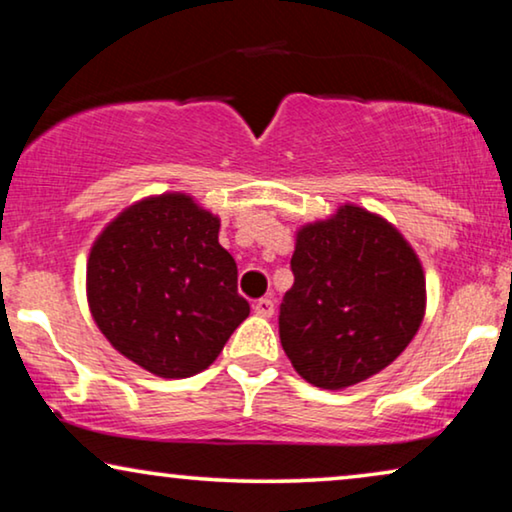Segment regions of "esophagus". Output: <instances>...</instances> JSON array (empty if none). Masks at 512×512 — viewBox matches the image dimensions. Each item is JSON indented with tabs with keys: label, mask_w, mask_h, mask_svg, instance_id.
Instances as JSON below:
<instances>
[{
	"label": "esophagus",
	"mask_w": 512,
	"mask_h": 512,
	"mask_svg": "<svg viewBox=\"0 0 512 512\" xmlns=\"http://www.w3.org/2000/svg\"><path fill=\"white\" fill-rule=\"evenodd\" d=\"M254 312L258 314V317H272V314H275V303H272L270 298H261V300H256Z\"/></svg>",
	"instance_id": "34e87169"
}]
</instances>
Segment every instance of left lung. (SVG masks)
<instances>
[{
	"instance_id": "8db88e82",
	"label": "left lung",
	"mask_w": 512,
	"mask_h": 512,
	"mask_svg": "<svg viewBox=\"0 0 512 512\" xmlns=\"http://www.w3.org/2000/svg\"><path fill=\"white\" fill-rule=\"evenodd\" d=\"M279 340L314 387L345 389L387 368L424 317V272L401 233L345 205L298 233Z\"/></svg>"
}]
</instances>
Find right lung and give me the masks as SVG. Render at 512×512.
Masks as SVG:
<instances>
[{
    "mask_svg": "<svg viewBox=\"0 0 512 512\" xmlns=\"http://www.w3.org/2000/svg\"><path fill=\"white\" fill-rule=\"evenodd\" d=\"M90 312L123 356L160 377H191L249 317L219 219L188 195L137 202L88 258Z\"/></svg>",
    "mask_w": 512,
    "mask_h": 512,
    "instance_id": "obj_1",
    "label": "right lung"
}]
</instances>
